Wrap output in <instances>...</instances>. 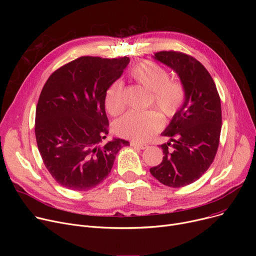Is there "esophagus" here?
<instances>
[{"label":"esophagus","mask_w":256,"mask_h":256,"mask_svg":"<svg viewBox=\"0 0 256 256\" xmlns=\"http://www.w3.org/2000/svg\"><path fill=\"white\" fill-rule=\"evenodd\" d=\"M130 145L134 147H138L140 150H146L148 145L147 144H142V143H137V142H130Z\"/></svg>","instance_id":"34e87169"}]
</instances>
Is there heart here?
Masks as SVG:
<instances>
[{"label": "heart", "mask_w": 256, "mask_h": 256, "mask_svg": "<svg viewBox=\"0 0 256 256\" xmlns=\"http://www.w3.org/2000/svg\"><path fill=\"white\" fill-rule=\"evenodd\" d=\"M132 76L142 86L150 90V102L165 119L178 114L186 100L184 85L178 80L170 78L169 72L160 64L143 60L130 70ZM126 88L124 80H117L109 87L104 98L106 112L119 115L126 108ZM162 128V119L156 112H128L114 124L118 136L137 142L148 140Z\"/></svg>", "instance_id": "heart-1"}]
</instances>
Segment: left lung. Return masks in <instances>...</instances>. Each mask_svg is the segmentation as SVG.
<instances>
[{
  "label": "left lung",
  "mask_w": 256,
  "mask_h": 256,
  "mask_svg": "<svg viewBox=\"0 0 256 256\" xmlns=\"http://www.w3.org/2000/svg\"><path fill=\"white\" fill-rule=\"evenodd\" d=\"M154 58L176 72L186 90V100L163 132L170 142L150 173L160 182L182 188L201 178L216 156L222 126L220 96L206 67L182 52L162 50Z\"/></svg>",
  "instance_id": "8db88e82"
}]
</instances>
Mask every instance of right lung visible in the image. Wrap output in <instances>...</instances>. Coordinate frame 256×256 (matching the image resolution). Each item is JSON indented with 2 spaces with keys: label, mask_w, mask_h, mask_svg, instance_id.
<instances>
[{
  "label": "right lung",
  "mask_w": 256,
  "mask_h": 256,
  "mask_svg": "<svg viewBox=\"0 0 256 256\" xmlns=\"http://www.w3.org/2000/svg\"><path fill=\"white\" fill-rule=\"evenodd\" d=\"M128 57L83 56L59 67L46 82L36 106L35 137L44 164L66 189L88 191L109 176L122 139L109 134L106 93L122 74Z\"/></svg>",
  "instance_id": "add662e5"
}]
</instances>
